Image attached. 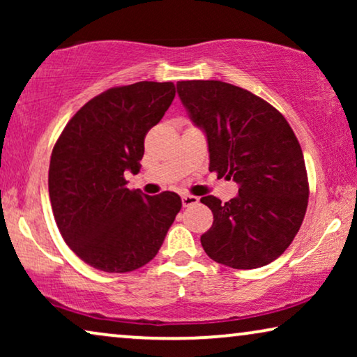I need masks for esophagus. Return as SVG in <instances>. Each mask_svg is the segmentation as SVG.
Masks as SVG:
<instances>
[{"label":"esophagus","mask_w":357,"mask_h":357,"mask_svg":"<svg viewBox=\"0 0 357 357\" xmlns=\"http://www.w3.org/2000/svg\"><path fill=\"white\" fill-rule=\"evenodd\" d=\"M198 202H199V199L197 197H193V195H183V197H182V204L185 208L193 206V204H197Z\"/></svg>","instance_id":"1"}]
</instances>
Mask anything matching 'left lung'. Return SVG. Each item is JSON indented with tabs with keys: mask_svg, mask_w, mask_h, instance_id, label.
Returning <instances> with one entry per match:
<instances>
[{
	"mask_svg": "<svg viewBox=\"0 0 357 357\" xmlns=\"http://www.w3.org/2000/svg\"><path fill=\"white\" fill-rule=\"evenodd\" d=\"M190 119L206 135L209 170L238 185L236 198L202 203L214 221L202 236L211 260L236 270L265 266L291 245L304 221V154L284 116L266 100L222 81H178Z\"/></svg>",
	"mask_w": 357,
	"mask_h": 357,
	"instance_id": "obj_1",
	"label": "left lung"
}]
</instances>
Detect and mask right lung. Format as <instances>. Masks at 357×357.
I'll use <instances>...</instances> for the list:
<instances>
[{"mask_svg": "<svg viewBox=\"0 0 357 357\" xmlns=\"http://www.w3.org/2000/svg\"><path fill=\"white\" fill-rule=\"evenodd\" d=\"M175 97L174 82L112 87L68 121L53 148L48 193L68 247L96 270H138L158 255L182 208L174 192L155 197L126 188L138 174L144 136Z\"/></svg>", "mask_w": 357, "mask_h": 357, "instance_id": "obj_1", "label": "right lung"}]
</instances>
